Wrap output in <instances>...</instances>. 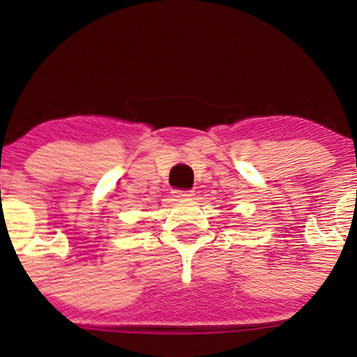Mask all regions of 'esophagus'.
<instances>
[{
  "instance_id": "34e87169",
  "label": "esophagus",
  "mask_w": 357,
  "mask_h": 357,
  "mask_svg": "<svg viewBox=\"0 0 357 357\" xmlns=\"http://www.w3.org/2000/svg\"><path fill=\"white\" fill-rule=\"evenodd\" d=\"M174 196L178 199H186V198H191L192 191L191 190H176L174 191Z\"/></svg>"
}]
</instances>
